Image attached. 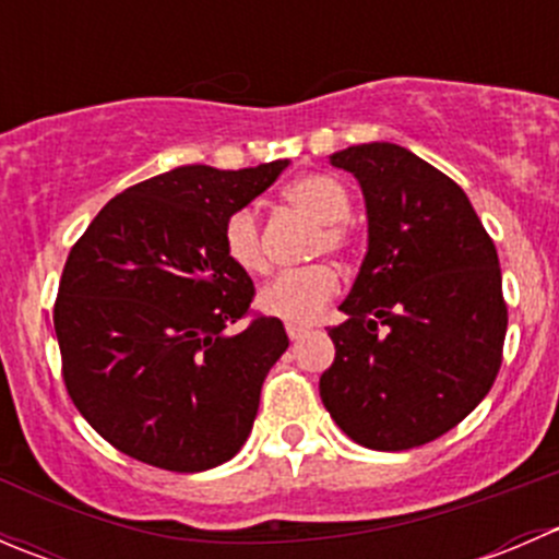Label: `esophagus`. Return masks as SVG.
I'll list each match as a JSON object with an SVG mask.
<instances>
[{
    "label": "esophagus",
    "instance_id": "esophagus-1",
    "mask_svg": "<svg viewBox=\"0 0 559 559\" xmlns=\"http://www.w3.org/2000/svg\"><path fill=\"white\" fill-rule=\"evenodd\" d=\"M286 335H289L292 341H297V337L306 335V326H300V324H286Z\"/></svg>",
    "mask_w": 559,
    "mask_h": 559
}]
</instances>
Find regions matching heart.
<instances>
[{
  "label": "heart",
  "instance_id": "1",
  "mask_svg": "<svg viewBox=\"0 0 559 559\" xmlns=\"http://www.w3.org/2000/svg\"><path fill=\"white\" fill-rule=\"evenodd\" d=\"M284 200L295 211L319 224L313 235V253H332L337 259L357 257L362 235L348 218L352 191L330 173H306L286 183ZM224 253L248 275L267 273L262 224L253 207H238L227 216L222 229ZM341 292V275L332 264L316 262L308 267L281 273L259 292V308L289 324H311Z\"/></svg>",
  "mask_w": 559,
  "mask_h": 559
}]
</instances>
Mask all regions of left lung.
I'll return each mask as SVG.
<instances>
[{
	"mask_svg": "<svg viewBox=\"0 0 559 559\" xmlns=\"http://www.w3.org/2000/svg\"><path fill=\"white\" fill-rule=\"evenodd\" d=\"M330 162L362 186L370 246L346 321L330 326L321 403L359 447H425L498 379L509 326L498 251L465 191L411 151L365 143Z\"/></svg>",
	"mask_w": 559,
	"mask_h": 559,
	"instance_id": "8db88e82",
	"label": "left lung"
}]
</instances>
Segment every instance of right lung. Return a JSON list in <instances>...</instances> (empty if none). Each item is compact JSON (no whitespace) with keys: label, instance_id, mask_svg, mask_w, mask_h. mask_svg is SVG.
Masks as SVG:
<instances>
[{"label":"right lung","instance_id":"add662e5","mask_svg":"<svg viewBox=\"0 0 559 559\" xmlns=\"http://www.w3.org/2000/svg\"><path fill=\"white\" fill-rule=\"evenodd\" d=\"M286 165L156 175L112 197L72 246L53 306L61 376L118 452L197 473L246 443L289 337L281 319L251 311L257 289L222 229Z\"/></svg>","mask_w":559,"mask_h":559}]
</instances>
